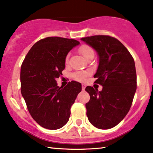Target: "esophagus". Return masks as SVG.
<instances>
[{
  "label": "esophagus",
  "instance_id": "34e87169",
  "mask_svg": "<svg viewBox=\"0 0 153 153\" xmlns=\"http://www.w3.org/2000/svg\"><path fill=\"white\" fill-rule=\"evenodd\" d=\"M85 85H82V90H85Z\"/></svg>",
  "mask_w": 153,
  "mask_h": 153
}]
</instances>
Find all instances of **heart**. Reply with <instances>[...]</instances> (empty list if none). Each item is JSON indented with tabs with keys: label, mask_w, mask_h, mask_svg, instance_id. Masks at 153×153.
Returning <instances> with one entry per match:
<instances>
[{
	"label": "heart",
	"mask_w": 153,
	"mask_h": 153,
	"mask_svg": "<svg viewBox=\"0 0 153 153\" xmlns=\"http://www.w3.org/2000/svg\"><path fill=\"white\" fill-rule=\"evenodd\" d=\"M79 51H80L81 54H82L83 57L85 59H86L87 56L91 54V53L94 52L92 48H90V47L88 45H85L81 46L80 48H79ZM68 56H67L66 59V62L68 61ZM88 74L89 73L87 72H78V73H75L74 75H73V77H74L75 80L78 81H83L85 78H86V77L88 75Z\"/></svg>",
	"instance_id": "heart-1"
}]
</instances>
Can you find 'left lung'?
<instances>
[{"mask_svg":"<svg viewBox=\"0 0 153 153\" xmlns=\"http://www.w3.org/2000/svg\"><path fill=\"white\" fill-rule=\"evenodd\" d=\"M97 52L99 66L94 75L101 91L88 86L90 99L85 104L89 121L95 127L108 129L118 125L129 112L136 89V72L132 56L123 44L108 36L80 39Z\"/></svg>","mask_w":153,"mask_h":153,"instance_id":"1","label":"left lung"}]
</instances>
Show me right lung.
I'll return each mask as SVG.
<instances>
[{
	"instance_id": "1",
	"label": "right lung",
	"mask_w": 153,
	"mask_h": 153,
	"mask_svg": "<svg viewBox=\"0 0 153 153\" xmlns=\"http://www.w3.org/2000/svg\"><path fill=\"white\" fill-rule=\"evenodd\" d=\"M74 39L48 37L36 42L21 67V92L33 120L48 129H58L68 123L71 107L82 90L80 82L71 81L59 87L68 53L78 45Z\"/></svg>"
}]
</instances>
